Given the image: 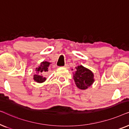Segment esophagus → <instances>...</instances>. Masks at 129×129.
I'll list each match as a JSON object with an SVG mask.
<instances>
[{"label":"esophagus","mask_w":129,"mask_h":129,"mask_svg":"<svg viewBox=\"0 0 129 129\" xmlns=\"http://www.w3.org/2000/svg\"><path fill=\"white\" fill-rule=\"evenodd\" d=\"M64 68H67V69H69V65L68 64H66L64 65Z\"/></svg>","instance_id":"obj_1"}]
</instances>
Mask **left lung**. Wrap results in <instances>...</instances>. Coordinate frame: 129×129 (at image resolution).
<instances>
[{"instance_id": "left-lung-1", "label": "left lung", "mask_w": 129, "mask_h": 129, "mask_svg": "<svg viewBox=\"0 0 129 129\" xmlns=\"http://www.w3.org/2000/svg\"><path fill=\"white\" fill-rule=\"evenodd\" d=\"M76 71L73 75V79L77 87L80 89H86L94 82V75L90 70L83 66L77 67Z\"/></svg>"}]
</instances>
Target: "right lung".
I'll return each instance as SVG.
<instances>
[{
	"label": "right lung",
	"mask_w": 129,
	"mask_h": 129,
	"mask_svg": "<svg viewBox=\"0 0 129 129\" xmlns=\"http://www.w3.org/2000/svg\"><path fill=\"white\" fill-rule=\"evenodd\" d=\"M50 63L47 62V61H43L41 63L40 66L38 68L36 69V75H35L33 76V79L36 82L38 83H42L45 82L46 80V78L42 77L40 75H42V73L44 72H48V68L49 67Z\"/></svg>",
	"instance_id": "add662e5"
}]
</instances>
